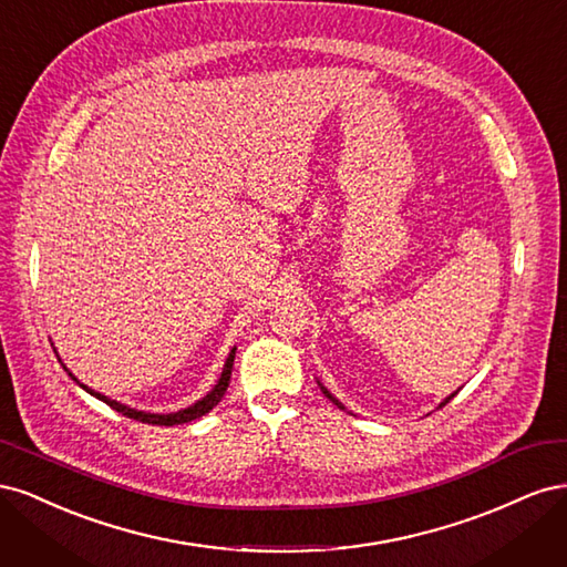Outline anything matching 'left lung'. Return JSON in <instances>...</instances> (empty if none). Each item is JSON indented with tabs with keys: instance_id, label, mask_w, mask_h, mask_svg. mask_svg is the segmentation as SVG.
<instances>
[{
	"instance_id": "left-lung-1",
	"label": "left lung",
	"mask_w": 567,
	"mask_h": 567,
	"mask_svg": "<svg viewBox=\"0 0 567 567\" xmlns=\"http://www.w3.org/2000/svg\"><path fill=\"white\" fill-rule=\"evenodd\" d=\"M317 383H319V388H321V392H323V398H329V400H331V402H333V404H336V406H338V409H346V406H342V402H340V400H336V398H333V394H331V392H329V390H326V388H323V385H321V381H317ZM456 392H458V390H456ZM456 392H452V394H447V398H444V400H442V402H440V404H437V409H442V406H444V404H447V402H450V400H452V398H454V394H456Z\"/></svg>"
}]
</instances>
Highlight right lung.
Masks as SVG:
<instances>
[{"label": "right lung", "instance_id": "add662e5", "mask_svg": "<svg viewBox=\"0 0 567 567\" xmlns=\"http://www.w3.org/2000/svg\"><path fill=\"white\" fill-rule=\"evenodd\" d=\"M51 346H54V342H51ZM54 352H56V348H54ZM56 357H59V352H56ZM234 357H236V348H231V352H229V357H227V362H225V369H221L219 379H217V383L213 385V390H210V392H205L203 398H200V400H196L192 406L179 409V411H169V414H151V411L132 409V406H127V404H123V402L111 400V398H106V394H101V392L92 390L90 385L80 383V381L75 379V373L61 362V357H59V362H61V367L65 369V373L71 375V379H73V381H75L84 392H90L92 398H96V400H101V402H106L111 409H115V411H117V414H123V416L134 419V421H142V423H153V425H179V423H188V421H196V419L205 416L213 406H217V402H219L221 398H225V392H227L229 381H231Z\"/></svg>", "mask_w": 567, "mask_h": 567}]
</instances>
